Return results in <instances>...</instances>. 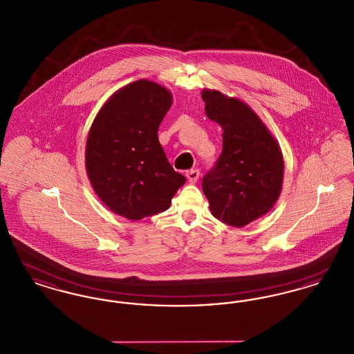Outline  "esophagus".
I'll return each instance as SVG.
<instances>
[{"mask_svg": "<svg viewBox=\"0 0 354 354\" xmlns=\"http://www.w3.org/2000/svg\"><path fill=\"white\" fill-rule=\"evenodd\" d=\"M199 175H201L199 169H189L185 172V176L189 183H196V180L199 179Z\"/></svg>", "mask_w": 354, "mask_h": 354, "instance_id": "1", "label": "esophagus"}]
</instances>
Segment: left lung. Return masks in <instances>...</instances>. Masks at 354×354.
I'll return each mask as SVG.
<instances>
[{
	"label": "left lung",
	"mask_w": 354,
	"mask_h": 354,
	"mask_svg": "<svg viewBox=\"0 0 354 354\" xmlns=\"http://www.w3.org/2000/svg\"><path fill=\"white\" fill-rule=\"evenodd\" d=\"M205 115L223 130V151L203 176V192L212 215L244 227L266 215L279 199L284 160L264 123L244 102L204 90Z\"/></svg>",
	"instance_id": "left-lung-1"
}]
</instances>
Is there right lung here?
Listing matches in <instances>:
<instances>
[{
  "mask_svg": "<svg viewBox=\"0 0 354 354\" xmlns=\"http://www.w3.org/2000/svg\"><path fill=\"white\" fill-rule=\"evenodd\" d=\"M171 104L167 88L140 80L117 91L93 122L87 176L102 202L120 216L140 220L166 211L185 183L158 139Z\"/></svg>",
  "mask_w": 354,
  "mask_h": 354,
  "instance_id": "right-lung-1",
  "label": "right lung"
}]
</instances>
